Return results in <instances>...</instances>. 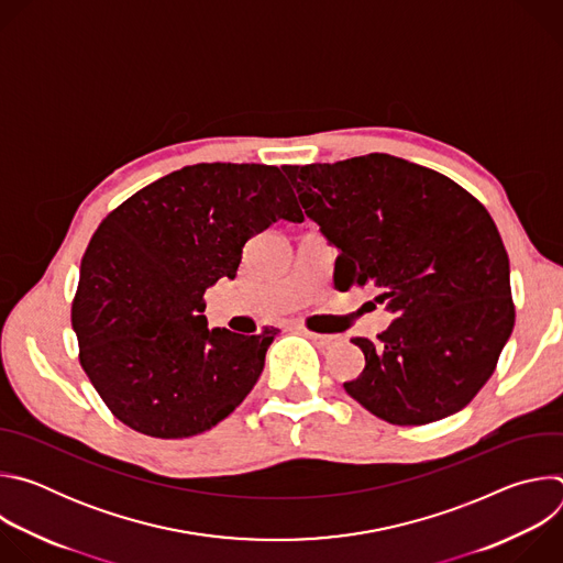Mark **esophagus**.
<instances>
[{
  "label": "esophagus",
  "mask_w": 563,
  "mask_h": 563,
  "mask_svg": "<svg viewBox=\"0 0 563 563\" xmlns=\"http://www.w3.org/2000/svg\"><path fill=\"white\" fill-rule=\"evenodd\" d=\"M302 334L320 347H332V345L339 343V336H332V334H316V332H309V330H302Z\"/></svg>",
  "instance_id": "1"
}]
</instances>
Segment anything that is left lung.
Listing matches in <instances>:
<instances>
[{"label":"left lung","mask_w":563,"mask_h":563,"mask_svg":"<svg viewBox=\"0 0 563 563\" xmlns=\"http://www.w3.org/2000/svg\"><path fill=\"white\" fill-rule=\"evenodd\" d=\"M339 250L341 287H376L396 318L354 339L365 369L343 387L378 419L426 426L465 408L515 328L510 261L486 207L450 178L387 153L283 167Z\"/></svg>","instance_id":"1"}]
</instances>
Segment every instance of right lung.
Here are the masks:
<instances>
[{
	"instance_id": "1",
	"label": "right lung",
	"mask_w": 563,
	"mask_h": 563,
	"mask_svg": "<svg viewBox=\"0 0 563 563\" xmlns=\"http://www.w3.org/2000/svg\"><path fill=\"white\" fill-rule=\"evenodd\" d=\"M280 218L305 220L278 167L213 163L151 183L102 220L70 320L79 363L124 426L187 439L243 404L278 330H209L202 296Z\"/></svg>"
}]
</instances>
